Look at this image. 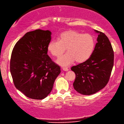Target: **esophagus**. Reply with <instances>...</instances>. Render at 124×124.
<instances>
[{
    "label": "esophagus",
    "instance_id": "1",
    "mask_svg": "<svg viewBox=\"0 0 124 124\" xmlns=\"http://www.w3.org/2000/svg\"><path fill=\"white\" fill-rule=\"evenodd\" d=\"M62 69H63V70H65V71H68V70H69V69H67V68H66V67H64V68H62Z\"/></svg>",
    "mask_w": 124,
    "mask_h": 124
}]
</instances>
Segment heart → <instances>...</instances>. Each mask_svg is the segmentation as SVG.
Returning a JSON list of instances; mask_svg holds the SVG:
<instances>
[{
  "label": "heart",
  "instance_id": "b5f03b06",
  "mask_svg": "<svg viewBox=\"0 0 124 124\" xmlns=\"http://www.w3.org/2000/svg\"><path fill=\"white\" fill-rule=\"evenodd\" d=\"M95 46V39L92 34H82L74 30H69L60 35L58 41L52 40L48 44L47 51L57 58L65 51L67 53L57 60L62 66H68L75 60L78 63L87 61L92 55Z\"/></svg>",
  "mask_w": 124,
  "mask_h": 124
}]
</instances>
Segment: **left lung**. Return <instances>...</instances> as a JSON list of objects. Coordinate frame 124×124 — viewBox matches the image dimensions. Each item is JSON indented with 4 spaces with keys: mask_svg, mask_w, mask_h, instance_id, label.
Instances as JSON below:
<instances>
[{
    "mask_svg": "<svg viewBox=\"0 0 124 124\" xmlns=\"http://www.w3.org/2000/svg\"><path fill=\"white\" fill-rule=\"evenodd\" d=\"M98 37L92 55L87 61L71 67L76 78L73 87L81 94L90 95L100 91L108 83L114 62V52L106 35L95 30Z\"/></svg>",
    "mask_w": 124,
    "mask_h": 124,
    "instance_id": "left-lung-1",
    "label": "left lung"
}]
</instances>
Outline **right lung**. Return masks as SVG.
<instances>
[{"label":"right lung","mask_w":124,"mask_h":124,"mask_svg":"<svg viewBox=\"0 0 124 124\" xmlns=\"http://www.w3.org/2000/svg\"><path fill=\"white\" fill-rule=\"evenodd\" d=\"M49 30L28 32L13 49L10 72L15 87L27 97L44 99L51 93L60 67L47 55Z\"/></svg>","instance_id":"add662e5"}]
</instances>
